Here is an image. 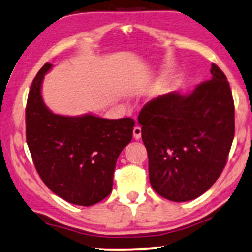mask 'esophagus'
I'll list each match as a JSON object with an SVG mask.
<instances>
[{
    "instance_id": "34e87169",
    "label": "esophagus",
    "mask_w": 252,
    "mask_h": 252,
    "mask_svg": "<svg viewBox=\"0 0 252 252\" xmlns=\"http://www.w3.org/2000/svg\"><path fill=\"white\" fill-rule=\"evenodd\" d=\"M133 137H134V139H137V140L141 138V128L139 126H135L133 128Z\"/></svg>"
}]
</instances>
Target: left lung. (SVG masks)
Instances as JSON below:
<instances>
[{
  "label": "left lung",
  "mask_w": 252,
  "mask_h": 252,
  "mask_svg": "<svg viewBox=\"0 0 252 252\" xmlns=\"http://www.w3.org/2000/svg\"><path fill=\"white\" fill-rule=\"evenodd\" d=\"M210 72V80L191 93L164 94L139 113L151 185L172 202H189L208 191L220 176L231 149L232 93L220 67L212 63Z\"/></svg>",
  "instance_id": "1"
}]
</instances>
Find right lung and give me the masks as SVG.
I'll return each mask as SVG.
<instances>
[{"label":"right lung","instance_id":"1","mask_svg":"<svg viewBox=\"0 0 252 252\" xmlns=\"http://www.w3.org/2000/svg\"><path fill=\"white\" fill-rule=\"evenodd\" d=\"M52 67L47 62L31 86L27 144L38 176L50 191L75 205H94L111 193L117 159L131 143L135 121L53 113L41 94L44 74Z\"/></svg>","mask_w":252,"mask_h":252}]
</instances>
